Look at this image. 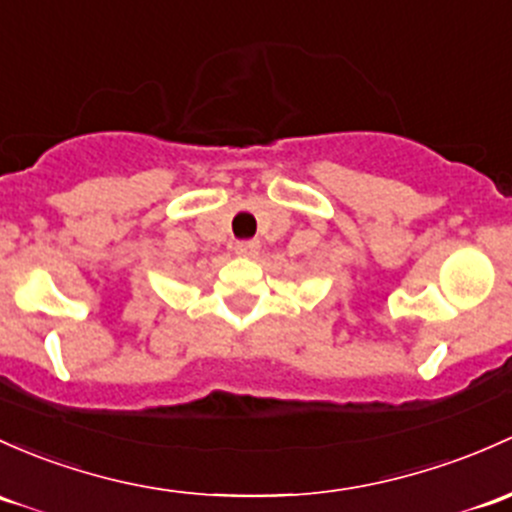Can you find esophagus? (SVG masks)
Masks as SVG:
<instances>
[{"instance_id": "1", "label": "esophagus", "mask_w": 512, "mask_h": 512, "mask_svg": "<svg viewBox=\"0 0 512 512\" xmlns=\"http://www.w3.org/2000/svg\"><path fill=\"white\" fill-rule=\"evenodd\" d=\"M257 252H260V242H257V240L235 242V255H238V257H255Z\"/></svg>"}]
</instances>
